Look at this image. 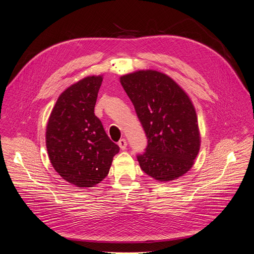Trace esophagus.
I'll return each mask as SVG.
<instances>
[{"instance_id":"34e87169","label":"esophagus","mask_w":254,"mask_h":254,"mask_svg":"<svg viewBox=\"0 0 254 254\" xmlns=\"http://www.w3.org/2000/svg\"><path fill=\"white\" fill-rule=\"evenodd\" d=\"M118 144L122 150H125L127 148V141L125 139H121Z\"/></svg>"}]
</instances>
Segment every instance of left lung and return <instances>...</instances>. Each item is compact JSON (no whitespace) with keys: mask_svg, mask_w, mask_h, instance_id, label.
<instances>
[{"mask_svg":"<svg viewBox=\"0 0 254 254\" xmlns=\"http://www.w3.org/2000/svg\"><path fill=\"white\" fill-rule=\"evenodd\" d=\"M147 136L137 155L142 171L159 181H172L190 170L199 148L197 115L190 97L170 76L152 70L121 77Z\"/></svg>","mask_w":254,"mask_h":254,"instance_id":"1","label":"left lung"}]
</instances>
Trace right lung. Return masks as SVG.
Masks as SVG:
<instances>
[{"mask_svg": "<svg viewBox=\"0 0 254 254\" xmlns=\"http://www.w3.org/2000/svg\"><path fill=\"white\" fill-rule=\"evenodd\" d=\"M102 76H89L60 94L47 126V148L55 171L77 188L106 178L119 146L94 113Z\"/></svg>", "mask_w": 254, "mask_h": 254, "instance_id": "1", "label": "right lung"}]
</instances>
